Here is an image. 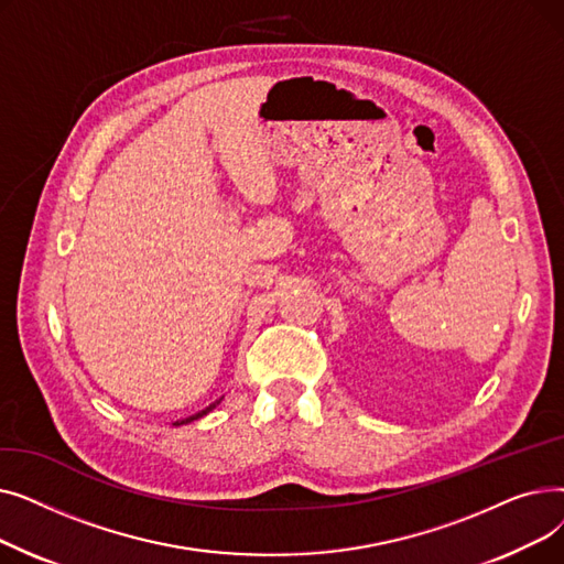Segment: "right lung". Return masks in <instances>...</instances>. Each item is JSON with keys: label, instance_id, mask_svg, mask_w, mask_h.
<instances>
[{"label": "right lung", "instance_id": "1", "mask_svg": "<svg viewBox=\"0 0 564 564\" xmlns=\"http://www.w3.org/2000/svg\"><path fill=\"white\" fill-rule=\"evenodd\" d=\"M217 404H219V402H215V404H210V406H207V409H203V411H200V413H196V416H189V419H187V421H181V423H175V425H185V423H192V421H196V419H200V416H205V413H207V411H213V409H215V406H217Z\"/></svg>", "mask_w": 564, "mask_h": 564}]
</instances>
